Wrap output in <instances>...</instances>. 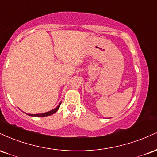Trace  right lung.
<instances>
[{
	"instance_id": "right-lung-1",
	"label": "right lung",
	"mask_w": 157,
	"mask_h": 157,
	"mask_svg": "<svg viewBox=\"0 0 157 157\" xmlns=\"http://www.w3.org/2000/svg\"><path fill=\"white\" fill-rule=\"evenodd\" d=\"M60 104H61V102H60V104H59V105H57V107L55 108V109H54L53 110H51V111H47V112H45V113H35V114H32V113H26V114H28L29 116H31V117H47V116H50V115L55 113L56 111H57V110L59 109Z\"/></svg>"
}]
</instances>
